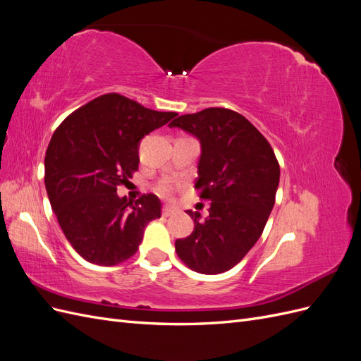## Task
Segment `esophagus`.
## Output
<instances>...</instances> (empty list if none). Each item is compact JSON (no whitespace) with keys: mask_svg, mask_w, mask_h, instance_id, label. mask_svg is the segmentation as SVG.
Returning a JSON list of instances; mask_svg holds the SVG:
<instances>
[{"mask_svg":"<svg viewBox=\"0 0 361 361\" xmlns=\"http://www.w3.org/2000/svg\"><path fill=\"white\" fill-rule=\"evenodd\" d=\"M173 214H174V207H173V206H170V204L162 206V215H164V216H170V215H173Z\"/></svg>","mask_w":361,"mask_h":361,"instance_id":"esophagus-1","label":"esophagus"}]
</instances>
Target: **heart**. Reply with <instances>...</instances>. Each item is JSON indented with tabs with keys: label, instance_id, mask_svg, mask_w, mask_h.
<instances>
[{
	"label": "heart",
	"instance_id": "1",
	"mask_svg": "<svg viewBox=\"0 0 361 361\" xmlns=\"http://www.w3.org/2000/svg\"><path fill=\"white\" fill-rule=\"evenodd\" d=\"M155 190L159 195H162V197H170V195L174 192V190H176V183L173 180L164 179L155 185Z\"/></svg>",
	"mask_w": 361,
	"mask_h": 361
}]
</instances>
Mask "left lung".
<instances>
[{
    "label": "left lung",
    "mask_w": 361,
    "mask_h": 361,
    "mask_svg": "<svg viewBox=\"0 0 361 361\" xmlns=\"http://www.w3.org/2000/svg\"><path fill=\"white\" fill-rule=\"evenodd\" d=\"M200 140L194 188L209 200V216L187 211L190 236L174 243L185 265L200 274H221L244 259L264 232L276 202L280 166L268 140L248 120L227 108H206L174 118Z\"/></svg>",
    "instance_id": "1"
}]
</instances>
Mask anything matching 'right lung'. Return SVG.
Returning <instances> with one entry per match:
<instances>
[{
    "instance_id": "obj_1",
    "label": "right lung",
    "mask_w": 361,
    "mask_h": 361,
    "mask_svg": "<svg viewBox=\"0 0 361 361\" xmlns=\"http://www.w3.org/2000/svg\"><path fill=\"white\" fill-rule=\"evenodd\" d=\"M176 113H161L106 93L69 114L45 155V187L64 236L87 262L114 267L133 257L145 227L161 216L155 194L135 203L117 187L138 170L140 141Z\"/></svg>"
}]
</instances>
